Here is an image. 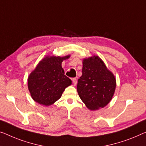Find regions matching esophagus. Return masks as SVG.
Returning a JSON list of instances; mask_svg holds the SVG:
<instances>
[{"mask_svg": "<svg viewBox=\"0 0 146 146\" xmlns=\"http://www.w3.org/2000/svg\"><path fill=\"white\" fill-rule=\"evenodd\" d=\"M72 80H73V84L75 86L76 84H77V79H76V78H73V79H72Z\"/></svg>", "mask_w": 146, "mask_h": 146, "instance_id": "34e87169", "label": "esophagus"}]
</instances>
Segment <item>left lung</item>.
Returning a JSON list of instances; mask_svg holds the SVG:
<instances>
[{"label": "left lung", "instance_id": "8db88e82", "mask_svg": "<svg viewBox=\"0 0 146 146\" xmlns=\"http://www.w3.org/2000/svg\"><path fill=\"white\" fill-rule=\"evenodd\" d=\"M82 74L77 86L80 98L90 110L107 106L113 96L116 79L98 56L82 60Z\"/></svg>", "mask_w": 146, "mask_h": 146}]
</instances>
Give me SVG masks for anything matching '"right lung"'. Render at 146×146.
<instances>
[{"label":"right lung","instance_id":"right-lung-1","mask_svg":"<svg viewBox=\"0 0 146 146\" xmlns=\"http://www.w3.org/2000/svg\"><path fill=\"white\" fill-rule=\"evenodd\" d=\"M69 57L48 56L30 73L28 89L34 101L48 106L60 98L66 88L72 83L62 67L63 61Z\"/></svg>","mask_w":146,"mask_h":146}]
</instances>
